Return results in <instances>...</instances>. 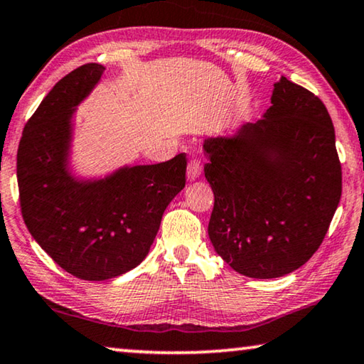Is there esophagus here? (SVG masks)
<instances>
[{
    "mask_svg": "<svg viewBox=\"0 0 364 364\" xmlns=\"http://www.w3.org/2000/svg\"><path fill=\"white\" fill-rule=\"evenodd\" d=\"M200 173H203V164H200L199 159L193 157L191 160H189V164H188V173H186L188 180L189 181L196 180V178H199Z\"/></svg>",
    "mask_w": 364,
    "mask_h": 364,
    "instance_id": "34e87169",
    "label": "esophagus"
}]
</instances>
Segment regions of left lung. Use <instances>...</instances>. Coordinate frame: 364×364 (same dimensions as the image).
Returning a JSON list of instances; mask_svg holds the SVG:
<instances>
[{
    "instance_id": "1",
    "label": "left lung",
    "mask_w": 364,
    "mask_h": 364,
    "mask_svg": "<svg viewBox=\"0 0 364 364\" xmlns=\"http://www.w3.org/2000/svg\"><path fill=\"white\" fill-rule=\"evenodd\" d=\"M272 107L233 137L204 141L209 238L230 267L277 279L319 250L342 196L336 131L324 103L282 76Z\"/></svg>"
}]
</instances>
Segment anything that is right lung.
I'll use <instances>...</instances> for the list:
<instances>
[{"label":"right lung","mask_w":364,"mask_h":364,"mask_svg":"<svg viewBox=\"0 0 364 364\" xmlns=\"http://www.w3.org/2000/svg\"><path fill=\"white\" fill-rule=\"evenodd\" d=\"M87 63L58 80L26 123L17 149L21 212L33 240L77 279L107 280L147 256L171 199L186 184V155L126 166L103 180L68 171L71 118L103 73Z\"/></svg>","instance_id":"1"}]
</instances>
